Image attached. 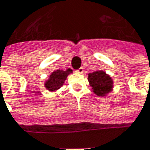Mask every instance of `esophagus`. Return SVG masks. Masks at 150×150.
<instances>
[{
    "label": "esophagus",
    "mask_w": 150,
    "mask_h": 150,
    "mask_svg": "<svg viewBox=\"0 0 150 150\" xmlns=\"http://www.w3.org/2000/svg\"><path fill=\"white\" fill-rule=\"evenodd\" d=\"M77 72H78V73H83V67H80L79 69L77 70Z\"/></svg>",
    "instance_id": "34e87169"
}]
</instances>
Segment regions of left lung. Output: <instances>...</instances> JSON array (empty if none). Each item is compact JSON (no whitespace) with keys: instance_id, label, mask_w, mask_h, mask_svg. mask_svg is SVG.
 I'll return each mask as SVG.
<instances>
[{"instance_id":"obj_1","label":"left lung","mask_w":150,"mask_h":150,"mask_svg":"<svg viewBox=\"0 0 150 150\" xmlns=\"http://www.w3.org/2000/svg\"><path fill=\"white\" fill-rule=\"evenodd\" d=\"M88 82L94 93L98 96H105L112 91V80L103 71H96L88 74Z\"/></svg>"}]
</instances>
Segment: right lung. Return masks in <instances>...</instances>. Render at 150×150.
<instances>
[{"instance_id": "right-lung-1", "label": "right lung", "mask_w": 150, "mask_h": 150, "mask_svg": "<svg viewBox=\"0 0 150 150\" xmlns=\"http://www.w3.org/2000/svg\"><path fill=\"white\" fill-rule=\"evenodd\" d=\"M70 72H72L71 69H67L66 71L57 70V71L52 72L50 75L49 79L45 83L47 89H48L51 92L58 89L59 88L62 86V84L64 83V80L66 79L67 75Z\"/></svg>"}]
</instances>
